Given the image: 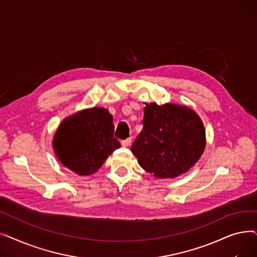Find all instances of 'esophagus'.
Returning a JSON list of instances; mask_svg holds the SVG:
<instances>
[{
	"label": "esophagus",
	"mask_w": 257,
	"mask_h": 257,
	"mask_svg": "<svg viewBox=\"0 0 257 257\" xmlns=\"http://www.w3.org/2000/svg\"><path fill=\"white\" fill-rule=\"evenodd\" d=\"M131 142H132L131 139H127V140L121 142V146H123V147H129L131 145Z\"/></svg>",
	"instance_id": "esophagus-1"
}]
</instances>
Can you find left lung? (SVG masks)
I'll return each instance as SVG.
<instances>
[{
  "label": "left lung",
  "instance_id": "1",
  "mask_svg": "<svg viewBox=\"0 0 257 257\" xmlns=\"http://www.w3.org/2000/svg\"><path fill=\"white\" fill-rule=\"evenodd\" d=\"M145 105L144 128L132 145V153L154 177H178L193 168L205 150L203 121L188 106Z\"/></svg>",
  "mask_w": 257,
  "mask_h": 257
}]
</instances>
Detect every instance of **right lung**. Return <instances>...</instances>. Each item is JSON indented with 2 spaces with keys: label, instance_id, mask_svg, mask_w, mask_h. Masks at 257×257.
Listing matches in <instances>:
<instances>
[{
  "label": "right lung",
  "instance_id": "add662e5",
  "mask_svg": "<svg viewBox=\"0 0 257 257\" xmlns=\"http://www.w3.org/2000/svg\"><path fill=\"white\" fill-rule=\"evenodd\" d=\"M113 133L112 115L108 109L87 108L61 121L52 142L54 153L62 166L80 176H88L98 172L120 147Z\"/></svg>",
  "mask_w": 257,
  "mask_h": 257
}]
</instances>
